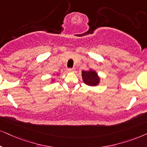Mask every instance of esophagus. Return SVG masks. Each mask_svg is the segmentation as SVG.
<instances>
[{
	"instance_id": "1",
	"label": "esophagus",
	"mask_w": 147,
	"mask_h": 147,
	"mask_svg": "<svg viewBox=\"0 0 147 147\" xmlns=\"http://www.w3.org/2000/svg\"><path fill=\"white\" fill-rule=\"evenodd\" d=\"M67 70L70 72H75V68H68Z\"/></svg>"
}]
</instances>
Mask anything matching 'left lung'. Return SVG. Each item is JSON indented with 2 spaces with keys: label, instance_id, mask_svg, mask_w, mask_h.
<instances>
[{
  "label": "left lung",
  "instance_id": "obj_1",
  "mask_svg": "<svg viewBox=\"0 0 147 147\" xmlns=\"http://www.w3.org/2000/svg\"><path fill=\"white\" fill-rule=\"evenodd\" d=\"M82 77L85 84L90 86H96L99 83V77L97 73L94 70L90 71H82Z\"/></svg>",
  "mask_w": 147,
  "mask_h": 147
}]
</instances>
